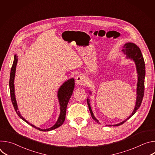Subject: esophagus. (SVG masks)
<instances>
[{
    "instance_id": "1",
    "label": "esophagus",
    "mask_w": 155,
    "mask_h": 155,
    "mask_svg": "<svg viewBox=\"0 0 155 155\" xmlns=\"http://www.w3.org/2000/svg\"><path fill=\"white\" fill-rule=\"evenodd\" d=\"M75 81L78 85H83L85 83V77L83 75H81V74L78 75L76 77Z\"/></svg>"
}]
</instances>
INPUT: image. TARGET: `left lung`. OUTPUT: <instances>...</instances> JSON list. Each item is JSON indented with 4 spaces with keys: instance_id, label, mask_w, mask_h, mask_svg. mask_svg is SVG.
I'll list each match as a JSON object with an SVG mask.
<instances>
[{
    "instance_id": "1",
    "label": "left lung",
    "mask_w": 155,
    "mask_h": 155,
    "mask_svg": "<svg viewBox=\"0 0 155 155\" xmlns=\"http://www.w3.org/2000/svg\"><path fill=\"white\" fill-rule=\"evenodd\" d=\"M122 52L123 54L126 56V59H130V60H132L135 64L136 67V71L137 73V91H136V101L135 107L134 108V110L132 111V113L130 114V116H129L126 120L123 121L122 122H120V123H118L117 124L114 125H109V126H120L122 124H123L124 122H126L128 119H129L132 116H133L137 110L139 108L144 94V82H145V64L144 62V59L143 58L142 54L141 53V51L139 47H137L135 43L132 42H127L125 43L123 46V49L122 50ZM90 94L91 95L92 93L91 91H89ZM87 103L88 107H89V110L90 111L91 117L93 119L96 121V122L99 123V120L96 119V118L94 117V114L92 111L91 104H90V97L87 98Z\"/></svg>"
}]
</instances>
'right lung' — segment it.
<instances>
[{
    "label": "right lung",
    "instance_id": "add662e5",
    "mask_svg": "<svg viewBox=\"0 0 155 155\" xmlns=\"http://www.w3.org/2000/svg\"><path fill=\"white\" fill-rule=\"evenodd\" d=\"M18 62V56L17 54H15L14 56V61L12 65V67L10 71V81H9V86H10V96L12 102V104L13 107L15 110V111L17 115L22 119L25 121L28 124H30L31 126L40 130L41 131H50L53 129H55L59 126H61L63 123L64 122L65 118V114H66V108L69 101V99L73 93V91L75 87V80L74 78H71L67 81H65L59 88L58 91V99L59 101V105H60V114L56 122V123L51 127L48 129H41L39 128L28 122L26 119H25L23 117L21 116L18 107L17 102L15 97V84H14V80L15 77V73H16V65Z\"/></svg>",
    "mask_w": 155,
    "mask_h": 155
}]
</instances>
